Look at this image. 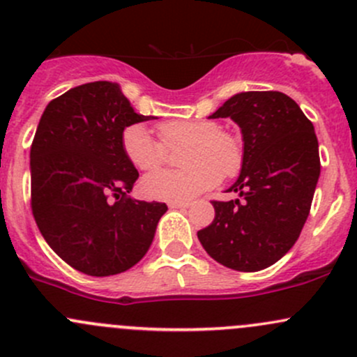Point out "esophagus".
<instances>
[{
    "instance_id": "1",
    "label": "esophagus",
    "mask_w": 357,
    "mask_h": 357,
    "mask_svg": "<svg viewBox=\"0 0 357 357\" xmlns=\"http://www.w3.org/2000/svg\"><path fill=\"white\" fill-rule=\"evenodd\" d=\"M189 203H170V208H174V209H187L189 208Z\"/></svg>"
}]
</instances>
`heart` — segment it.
I'll list each match as a JSON object with an SVG mask.
<instances>
[{
    "mask_svg": "<svg viewBox=\"0 0 357 357\" xmlns=\"http://www.w3.org/2000/svg\"><path fill=\"white\" fill-rule=\"evenodd\" d=\"M158 135L167 148L185 144L180 154L183 170L146 175L141 189L151 199L187 203L218 185L222 174L232 177L241 168V144L232 134L220 130L216 122L170 120L158 125ZM160 143L141 123L128 125L122 134L125 156L141 172L154 170L163 163L167 149Z\"/></svg>",
    "mask_w": 357,
    "mask_h": 357,
    "instance_id": "b5f03b06",
    "label": "heart"
}]
</instances>
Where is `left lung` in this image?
Here are the masks:
<instances>
[{"mask_svg": "<svg viewBox=\"0 0 357 357\" xmlns=\"http://www.w3.org/2000/svg\"><path fill=\"white\" fill-rule=\"evenodd\" d=\"M209 119H230L244 142L241 174L213 201L215 220L197 232L209 256L237 271H259L296 244L319 178L314 127L292 98L278 91H248L227 99Z\"/></svg>", "mask_w": 357, "mask_h": 357, "instance_id": "obj_1", "label": "left lung"}]
</instances>
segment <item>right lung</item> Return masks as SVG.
<instances>
[{"label":"right lung","instance_id":"right-lung-1","mask_svg":"<svg viewBox=\"0 0 357 357\" xmlns=\"http://www.w3.org/2000/svg\"><path fill=\"white\" fill-rule=\"evenodd\" d=\"M154 116L135 113L116 82L82 84L44 109L31 148L32 215L65 263L108 277L139 263L151 245L165 203L130 196L139 172L122 134Z\"/></svg>","mask_w":357,"mask_h":357}]
</instances>
